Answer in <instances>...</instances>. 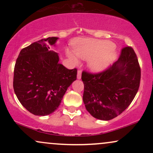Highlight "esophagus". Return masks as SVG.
I'll use <instances>...</instances> for the list:
<instances>
[{
    "mask_svg": "<svg viewBox=\"0 0 153 153\" xmlns=\"http://www.w3.org/2000/svg\"><path fill=\"white\" fill-rule=\"evenodd\" d=\"M81 73H82V71H80V70H79L78 71V74H77V78L78 79L81 78Z\"/></svg>",
    "mask_w": 153,
    "mask_h": 153,
    "instance_id": "esophagus-1",
    "label": "esophagus"
}]
</instances>
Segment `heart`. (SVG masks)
<instances>
[{
    "instance_id": "b5f03b06",
    "label": "heart",
    "mask_w": 153,
    "mask_h": 153,
    "mask_svg": "<svg viewBox=\"0 0 153 153\" xmlns=\"http://www.w3.org/2000/svg\"><path fill=\"white\" fill-rule=\"evenodd\" d=\"M73 51L79 58L85 60L91 59L89 66L94 72L103 71L115 58L113 45L108 42L84 39L75 44ZM67 55L74 63L78 62V58L71 51H67Z\"/></svg>"
}]
</instances>
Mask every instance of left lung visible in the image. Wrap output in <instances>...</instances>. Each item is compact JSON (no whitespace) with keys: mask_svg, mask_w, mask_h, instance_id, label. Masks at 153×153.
<instances>
[{"mask_svg":"<svg viewBox=\"0 0 153 153\" xmlns=\"http://www.w3.org/2000/svg\"><path fill=\"white\" fill-rule=\"evenodd\" d=\"M141 70L131 47L121 51L118 60L101 73L82 71V96L85 108L93 117L108 121L121 114L137 93Z\"/></svg>","mask_w":153,"mask_h":153,"instance_id":"8db88e82","label":"left lung"}]
</instances>
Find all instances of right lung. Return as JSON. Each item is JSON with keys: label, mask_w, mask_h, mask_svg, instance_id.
<instances>
[{"label": "right lung", "mask_w": 153, "mask_h": 153, "mask_svg": "<svg viewBox=\"0 0 153 153\" xmlns=\"http://www.w3.org/2000/svg\"><path fill=\"white\" fill-rule=\"evenodd\" d=\"M57 37H48L21 50L13 73V89L22 106L33 114L49 115L58 108L68 88L77 78V69L59 63L50 50Z\"/></svg>", "instance_id": "right-lung-1"}]
</instances>
